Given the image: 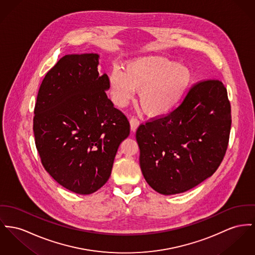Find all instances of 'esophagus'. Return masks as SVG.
Wrapping results in <instances>:
<instances>
[{
    "label": "esophagus",
    "instance_id": "obj_1",
    "mask_svg": "<svg viewBox=\"0 0 255 255\" xmlns=\"http://www.w3.org/2000/svg\"><path fill=\"white\" fill-rule=\"evenodd\" d=\"M139 124H140V121L138 120L137 117H131V119H130V128H131V130L133 132L137 129Z\"/></svg>",
    "mask_w": 255,
    "mask_h": 255
}]
</instances>
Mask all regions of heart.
I'll return each instance as SVG.
<instances>
[{
  "instance_id": "obj_1",
  "label": "heart",
  "mask_w": 255,
  "mask_h": 255,
  "mask_svg": "<svg viewBox=\"0 0 255 255\" xmlns=\"http://www.w3.org/2000/svg\"><path fill=\"white\" fill-rule=\"evenodd\" d=\"M191 82L190 70L160 56L138 58L126 64L124 72L109 74L110 93L118 106H125L141 91L140 103L152 116H162L175 109Z\"/></svg>"
}]
</instances>
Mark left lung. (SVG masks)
<instances>
[{
	"label": "left lung",
	"mask_w": 255,
	"mask_h": 255,
	"mask_svg": "<svg viewBox=\"0 0 255 255\" xmlns=\"http://www.w3.org/2000/svg\"><path fill=\"white\" fill-rule=\"evenodd\" d=\"M231 122L223 83L219 79L194 83L176 109L148 120L136 130L146 182L155 191L171 195L211 177L226 153Z\"/></svg>",
	"instance_id": "obj_1"
}]
</instances>
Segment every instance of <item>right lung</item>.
<instances>
[{"instance_id": "add662e5", "label": "right lung", "mask_w": 255, "mask_h": 255, "mask_svg": "<svg viewBox=\"0 0 255 255\" xmlns=\"http://www.w3.org/2000/svg\"><path fill=\"white\" fill-rule=\"evenodd\" d=\"M98 54L61 58L46 73L34 106V142L41 163L61 186L91 194L108 181L121 142L130 131L127 116L106 95Z\"/></svg>"}]
</instances>
